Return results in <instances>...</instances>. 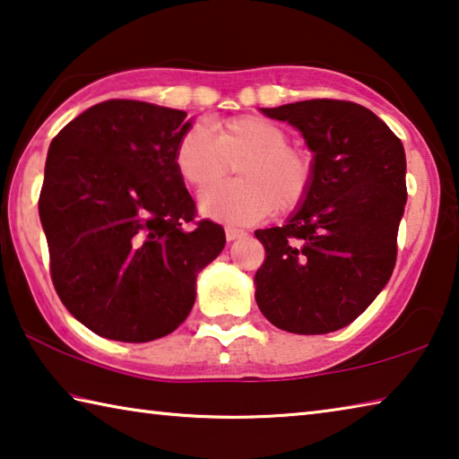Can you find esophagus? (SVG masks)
Segmentation results:
<instances>
[{"mask_svg":"<svg viewBox=\"0 0 459 459\" xmlns=\"http://www.w3.org/2000/svg\"><path fill=\"white\" fill-rule=\"evenodd\" d=\"M224 235H227V240H237L240 237H245L247 232L243 229H237V227H224Z\"/></svg>","mask_w":459,"mask_h":459,"instance_id":"34e87169","label":"esophagus"}]
</instances>
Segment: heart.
Masks as SVG:
<instances>
[{
  "label": "heart",
  "mask_w": 459,
  "mask_h": 459,
  "mask_svg": "<svg viewBox=\"0 0 459 459\" xmlns=\"http://www.w3.org/2000/svg\"><path fill=\"white\" fill-rule=\"evenodd\" d=\"M174 164L190 188L204 192L237 166L238 182L208 192L200 200L206 216L229 222H257L273 211L295 212L314 188L312 155L291 145L279 123L243 115L222 121L216 131L194 123L174 152Z\"/></svg>",
  "instance_id": "obj_1"
}]
</instances>
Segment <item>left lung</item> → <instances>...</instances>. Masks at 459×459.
Listing matches in <instances>:
<instances>
[{
	"label": "left lung",
	"mask_w": 459,
	"mask_h": 459,
	"mask_svg": "<svg viewBox=\"0 0 459 459\" xmlns=\"http://www.w3.org/2000/svg\"><path fill=\"white\" fill-rule=\"evenodd\" d=\"M304 134L314 188L283 227L255 230L261 314L285 332L328 333L354 322L393 275L407 202L405 150L370 108L312 99L261 108Z\"/></svg>",
	"instance_id": "8db88e82"
}]
</instances>
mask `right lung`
<instances>
[{
  "label": "right lung",
  "mask_w": 459,
  "mask_h": 459,
  "mask_svg": "<svg viewBox=\"0 0 459 459\" xmlns=\"http://www.w3.org/2000/svg\"><path fill=\"white\" fill-rule=\"evenodd\" d=\"M190 121L178 108L111 99L60 129L46 158L38 211L50 277L76 320L99 336H168L196 299V275L227 243L196 221L174 164Z\"/></svg>",
  "instance_id": "1"
}]
</instances>
